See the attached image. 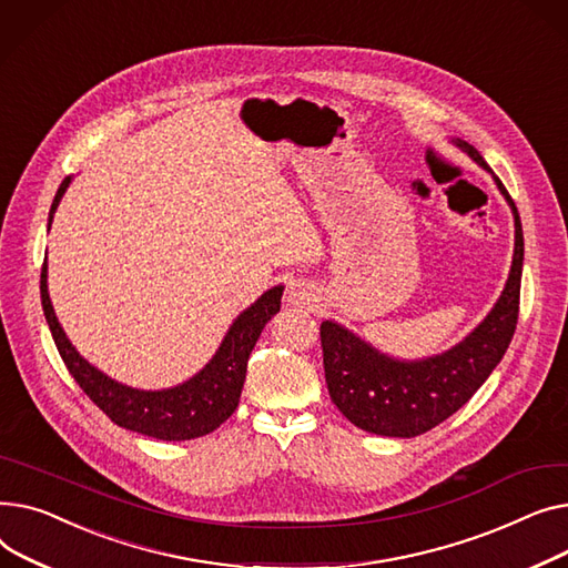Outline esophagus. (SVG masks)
<instances>
[{
	"instance_id": "34e87169",
	"label": "esophagus",
	"mask_w": 568,
	"mask_h": 568,
	"mask_svg": "<svg viewBox=\"0 0 568 568\" xmlns=\"http://www.w3.org/2000/svg\"><path fill=\"white\" fill-rule=\"evenodd\" d=\"M286 303L297 310H312L316 303V291L312 288V284L293 282L286 291Z\"/></svg>"
}]
</instances>
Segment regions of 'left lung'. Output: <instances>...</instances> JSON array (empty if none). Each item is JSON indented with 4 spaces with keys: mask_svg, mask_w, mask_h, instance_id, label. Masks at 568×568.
Segmentation results:
<instances>
[{
    "mask_svg": "<svg viewBox=\"0 0 568 568\" xmlns=\"http://www.w3.org/2000/svg\"><path fill=\"white\" fill-rule=\"evenodd\" d=\"M452 144L484 166L507 199L516 226L511 271L497 303L470 335L430 357L398 359L364 342L337 321L321 323L329 398L351 424L376 436L415 438L452 417L486 383L516 332L525 254L518 209L473 144L458 138H452Z\"/></svg>",
    "mask_w": 568,
    "mask_h": 568,
    "instance_id": "1",
    "label": "left lung"
}]
</instances>
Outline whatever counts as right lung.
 <instances>
[{
  "label": "right lung",
  "instance_id": "obj_1",
  "mask_svg": "<svg viewBox=\"0 0 568 568\" xmlns=\"http://www.w3.org/2000/svg\"><path fill=\"white\" fill-rule=\"evenodd\" d=\"M71 181V176H65L54 194L48 229ZM282 291V284L268 288L245 312L239 314V318L226 329L220 348L206 362L202 372H196L192 378L174 387L140 389L110 378L78 353L71 339L65 337L52 307L48 293V261L41 273L43 314L57 351L78 385L114 424L142 433V436L170 443L202 438L206 433L215 430L222 422H226L233 410L239 408L250 353L256 346L265 323L280 312Z\"/></svg>",
  "mask_w": 568,
  "mask_h": 568
}]
</instances>
